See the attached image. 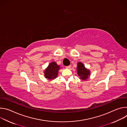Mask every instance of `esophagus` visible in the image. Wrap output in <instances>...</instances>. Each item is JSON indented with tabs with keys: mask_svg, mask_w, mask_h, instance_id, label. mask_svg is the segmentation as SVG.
<instances>
[{
	"mask_svg": "<svg viewBox=\"0 0 127 127\" xmlns=\"http://www.w3.org/2000/svg\"><path fill=\"white\" fill-rule=\"evenodd\" d=\"M71 65H69V66H66V68L67 69H69L70 68H71Z\"/></svg>",
	"mask_w": 127,
	"mask_h": 127,
	"instance_id": "obj_1",
	"label": "esophagus"
}]
</instances>
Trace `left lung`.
<instances>
[{"label":"left lung","instance_id":"8db88e82","mask_svg":"<svg viewBox=\"0 0 127 127\" xmlns=\"http://www.w3.org/2000/svg\"><path fill=\"white\" fill-rule=\"evenodd\" d=\"M77 70V74L81 79L86 80L90 75L89 70L86 69L84 65L81 62L78 63Z\"/></svg>","mask_w":127,"mask_h":127}]
</instances>
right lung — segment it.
Wrapping results in <instances>:
<instances>
[{
	"instance_id": "add662e5",
	"label": "right lung",
	"mask_w": 127,
	"mask_h": 127,
	"mask_svg": "<svg viewBox=\"0 0 127 127\" xmlns=\"http://www.w3.org/2000/svg\"><path fill=\"white\" fill-rule=\"evenodd\" d=\"M59 69L60 66L57 65L56 62H53L51 63L44 72L45 77L49 80L55 79L57 76Z\"/></svg>"
}]
</instances>
